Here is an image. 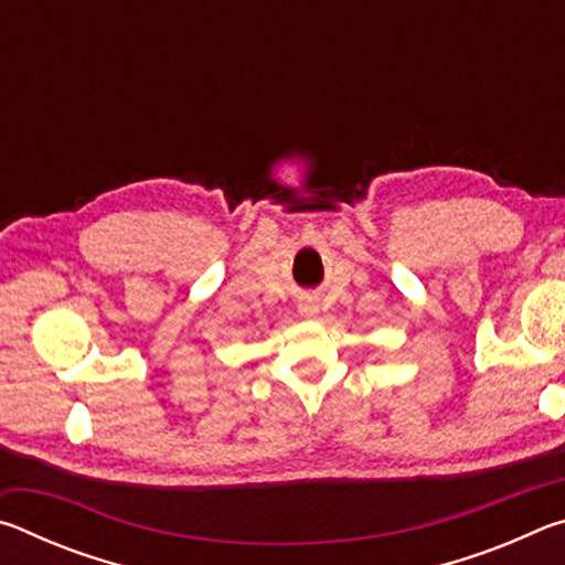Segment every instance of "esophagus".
I'll return each mask as SVG.
<instances>
[{
	"mask_svg": "<svg viewBox=\"0 0 565 565\" xmlns=\"http://www.w3.org/2000/svg\"><path fill=\"white\" fill-rule=\"evenodd\" d=\"M299 313L306 319H313L319 313V301L313 299V296H303V299L299 301Z\"/></svg>",
	"mask_w": 565,
	"mask_h": 565,
	"instance_id": "obj_1",
	"label": "esophagus"
}]
</instances>
